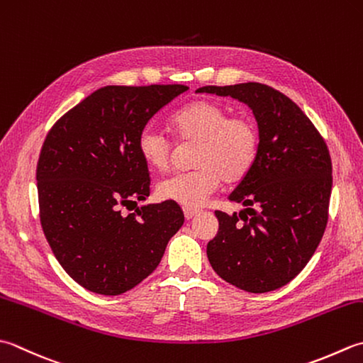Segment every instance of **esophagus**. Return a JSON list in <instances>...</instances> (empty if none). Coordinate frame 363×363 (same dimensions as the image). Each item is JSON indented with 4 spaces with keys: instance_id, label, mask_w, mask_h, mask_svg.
Returning a JSON list of instances; mask_svg holds the SVG:
<instances>
[{
    "instance_id": "34e87169",
    "label": "esophagus",
    "mask_w": 363,
    "mask_h": 363,
    "mask_svg": "<svg viewBox=\"0 0 363 363\" xmlns=\"http://www.w3.org/2000/svg\"><path fill=\"white\" fill-rule=\"evenodd\" d=\"M198 209H191V208H184V216H186L187 220H191L196 214H198Z\"/></svg>"
}]
</instances>
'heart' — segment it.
Returning a JSON list of instances; mask_svg holds the SVG:
<instances>
[{
  "instance_id": "heart-1",
  "label": "heart",
  "mask_w": 363,
  "mask_h": 363,
  "mask_svg": "<svg viewBox=\"0 0 363 363\" xmlns=\"http://www.w3.org/2000/svg\"><path fill=\"white\" fill-rule=\"evenodd\" d=\"M172 124L182 143H194V165L190 172L163 179L157 194L165 201L186 208H200L220 187V182L240 181L255 165L259 151V130L248 116H230L222 104L191 102L176 111ZM137 147L149 167L165 172L172 165L173 141L165 132L146 125L137 138Z\"/></svg>"
}]
</instances>
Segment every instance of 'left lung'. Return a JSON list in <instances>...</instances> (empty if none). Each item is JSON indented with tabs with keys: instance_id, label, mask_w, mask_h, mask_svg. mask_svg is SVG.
<instances>
[{
	"instance_id": "left-lung-1",
	"label": "left lung",
	"mask_w": 363,
	"mask_h": 363,
	"mask_svg": "<svg viewBox=\"0 0 363 363\" xmlns=\"http://www.w3.org/2000/svg\"><path fill=\"white\" fill-rule=\"evenodd\" d=\"M196 91L247 104L259 130L255 165L228 196L245 209L239 216L216 211L218 233L206 250L211 266L247 293L279 289L307 266L328 225V145L299 106L267 84L248 82Z\"/></svg>"
}]
</instances>
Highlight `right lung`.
Here are the masks:
<instances>
[{
	"label": "right lung",
	"instance_id": "1",
	"mask_svg": "<svg viewBox=\"0 0 363 363\" xmlns=\"http://www.w3.org/2000/svg\"><path fill=\"white\" fill-rule=\"evenodd\" d=\"M189 88L105 86L56 121L38 172L40 225L52 252L78 285L118 296L143 281L184 223L177 203L138 208L151 177L137 138L147 121Z\"/></svg>",
	"mask_w": 363,
	"mask_h": 363
}]
</instances>
